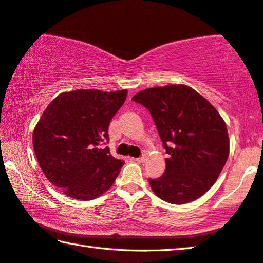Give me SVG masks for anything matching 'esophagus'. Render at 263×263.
<instances>
[{
	"mask_svg": "<svg viewBox=\"0 0 263 263\" xmlns=\"http://www.w3.org/2000/svg\"><path fill=\"white\" fill-rule=\"evenodd\" d=\"M135 161H137L138 163H144V162L146 161V156H141V157H138V159H136Z\"/></svg>",
	"mask_w": 263,
	"mask_h": 263,
	"instance_id": "1",
	"label": "esophagus"
}]
</instances>
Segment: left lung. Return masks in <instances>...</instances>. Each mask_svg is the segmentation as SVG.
<instances>
[{
	"label": "left lung",
	"instance_id": "1",
	"mask_svg": "<svg viewBox=\"0 0 263 263\" xmlns=\"http://www.w3.org/2000/svg\"><path fill=\"white\" fill-rule=\"evenodd\" d=\"M132 100L149 110L169 154L164 174L149 179L153 192L174 204L201 197L217 180L230 152L222 116L187 85L146 88Z\"/></svg>",
	"mask_w": 263,
	"mask_h": 263
}]
</instances>
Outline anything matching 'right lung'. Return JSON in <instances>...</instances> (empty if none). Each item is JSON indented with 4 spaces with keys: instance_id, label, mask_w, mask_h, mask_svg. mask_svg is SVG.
I'll list each match as a JSON object with an SVG mask.
<instances>
[{
    "instance_id": "1",
    "label": "right lung",
    "mask_w": 263,
    "mask_h": 263,
    "mask_svg": "<svg viewBox=\"0 0 263 263\" xmlns=\"http://www.w3.org/2000/svg\"><path fill=\"white\" fill-rule=\"evenodd\" d=\"M127 89H76L57 95L33 130V148L50 183L70 198L92 200L111 187L124 162L100 148Z\"/></svg>"
}]
</instances>
